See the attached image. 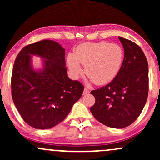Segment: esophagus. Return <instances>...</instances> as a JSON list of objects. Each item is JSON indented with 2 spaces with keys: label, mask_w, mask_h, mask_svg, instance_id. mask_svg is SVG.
Wrapping results in <instances>:
<instances>
[{
  "label": "esophagus",
  "mask_w": 160,
  "mask_h": 160,
  "mask_svg": "<svg viewBox=\"0 0 160 160\" xmlns=\"http://www.w3.org/2000/svg\"><path fill=\"white\" fill-rule=\"evenodd\" d=\"M89 90L88 89H86V88H85L83 90V95H86V94H89Z\"/></svg>",
  "instance_id": "34e87169"
}]
</instances>
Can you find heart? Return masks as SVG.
Here are the masks:
<instances>
[{
    "label": "heart",
    "instance_id": "heart-1",
    "mask_svg": "<svg viewBox=\"0 0 160 160\" xmlns=\"http://www.w3.org/2000/svg\"><path fill=\"white\" fill-rule=\"evenodd\" d=\"M122 47L107 42L84 43L78 46L74 55L68 56V64L75 77L82 74L80 66L85 65L86 76L95 84L103 85L110 82L118 74L123 62Z\"/></svg>",
    "mask_w": 160,
    "mask_h": 160
}]
</instances>
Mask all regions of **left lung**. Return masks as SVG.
Here are the masks:
<instances>
[{"instance_id": "left-lung-1", "label": "left lung", "mask_w": 160, "mask_h": 160, "mask_svg": "<svg viewBox=\"0 0 160 160\" xmlns=\"http://www.w3.org/2000/svg\"><path fill=\"white\" fill-rule=\"evenodd\" d=\"M124 59L111 82L91 92L95 102L90 111L108 127L122 128L136 120L143 111L149 90L148 63L144 52L131 40L118 37Z\"/></svg>"}]
</instances>
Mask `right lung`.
<instances>
[{
    "label": "right lung",
    "instance_id": "right-lung-1",
    "mask_svg": "<svg viewBox=\"0 0 160 160\" xmlns=\"http://www.w3.org/2000/svg\"><path fill=\"white\" fill-rule=\"evenodd\" d=\"M31 54L45 58L41 71L31 68ZM65 56L61 45L43 40L25 47L16 56L11 77L12 98L23 120L33 128L54 127L82 96L84 86L68 77Z\"/></svg>",
    "mask_w": 160,
    "mask_h": 160
}]
</instances>
